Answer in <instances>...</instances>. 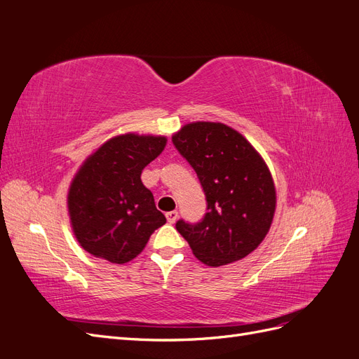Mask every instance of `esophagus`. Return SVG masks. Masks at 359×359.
<instances>
[{
  "label": "esophagus",
  "mask_w": 359,
  "mask_h": 359,
  "mask_svg": "<svg viewBox=\"0 0 359 359\" xmlns=\"http://www.w3.org/2000/svg\"><path fill=\"white\" fill-rule=\"evenodd\" d=\"M166 219H168V222L170 224H173V223L177 222V219H178V211H169V212H166Z\"/></svg>",
  "instance_id": "1"
}]
</instances>
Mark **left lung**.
<instances>
[{
  "label": "left lung",
  "instance_id": "1",
  "mask_svg": "<svg viewBox=\"0 0 359 359\" xmlns=\"http://www.w3.org/2000/svg\"><path fill=\"white\" fill-rule=\"evenodd\" d=\"M172 142L198 173L208 202L202 222H177L193 255L215 268L255 252L277 205L273 175L262 156L240 132L222 123L186 124Z\"/></svg>",
  "mask_w": 359,
  "mask_h": 359
}]
</instances>
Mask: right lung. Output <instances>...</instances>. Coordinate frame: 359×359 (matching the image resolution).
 Returning <instances> with one entry per match:
<instances>
[{"label": "right lung", "mask_w": 359, "mask_h": 359, "mask_svg": "<svg viewBox=\"0 0 359 359\" xmlns=\"http://www.w3.org/2000/svg\"><path fill=\"white\" fill-rule=\"evenodd\" d=\"M166 144V136L126 133L86 157L67 193L72 231L85 252L111 264H127L166 223L140 180Z\"/></svg>", "instance_id": "1"}]
</instances>
